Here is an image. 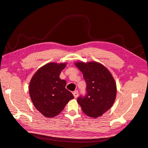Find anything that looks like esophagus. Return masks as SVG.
<instances>
[{
	"label": "esophagus",
	"mask_w": 148,
	"mask_h": 148,
	"mask_svg": "<svg viewBox=\"0 0 148 148\" xmlns=\"http://www.w3.org/2000/svg\"><path fill=\"white\" fill-rule=\"evenodd\" d=\"M78 94H79L78 90H75V91L73 92V95H74V96L75 98H77V97Z\"/></svg>",
	"instance_id": "esophagus-1"
}]
</instances>
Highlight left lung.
<instances>
[{"instance_id": "1", "label": "left lung", "mask_w": 148, "mask_h": 148, "mask_svg": "<svg viewBox=\"0 0 148 148\" xmlns=\"http://www.w3.org/2000/svg\"><path fill=\"white\" fill-rule=\"evenodd\" d=\"M75 66L86 82V94L79 96L77 103L86 115L96 118L112 107L116 96L115 81L110 72L98 62H79Z\"/></svg>"}]
</instances>
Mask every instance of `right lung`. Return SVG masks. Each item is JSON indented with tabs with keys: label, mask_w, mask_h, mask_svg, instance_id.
<instances>
[{
	"label": "right lung",
	"mask_w": 148,
	"mask_h": 148,
	"mask_svg": "<svg viewBox=\"0 0 148 148\" xmlns=\"http://www.w3.org/2000/svg\"><path fill=\"white\" fill-rule=\"evenodd\" d=\"M66 64L49 63L34 75L29 84V94L33 104L42 114L54 117L61 112L73 94L66 89V81L59 75Z\"/></svg>",
	"instance_id": "1"
}]
</instances>
